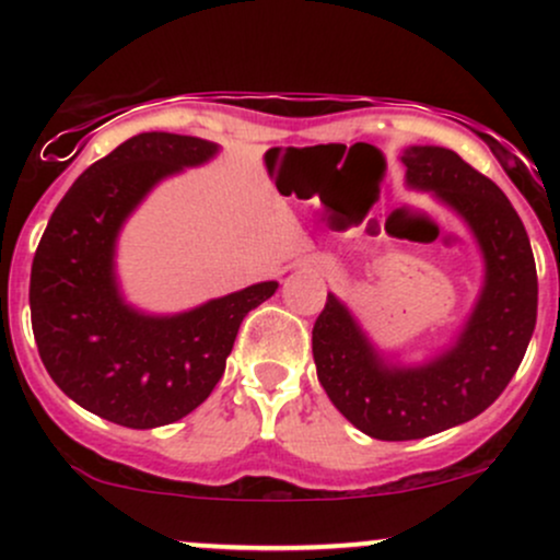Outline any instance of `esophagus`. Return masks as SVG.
<instances>
[{"instance_id":"obj_1","label":"esophagus","mask_w":560,"mask_h":560,"mask_svg":"<svg viewBox=\"0 0 560 560\" xmlns=\"http://www.w3.org/2000/svg\"><path fill=\"white\" fill-rule=\"evenodd\" d=\"M318 271H320V273H329V271H331V266H329V262L320 260V262H318Z\"/></svg>"}]
</instances>
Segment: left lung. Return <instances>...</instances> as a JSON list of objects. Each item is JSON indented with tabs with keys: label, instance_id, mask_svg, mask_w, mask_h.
Listing matches in <instances>:
<instances>
[{
	"label": "left lung",
	"instance_id": "1",
	"mask_svg": "<svg viewBox=\"0 0 560 560\" xmlns=\"http://www.w3.org/2000/svg\"><path fill=\"white\" fill-rule=\"evenodd\" d=\"M400 163L408 189L432 191L466 223L485 279L453 342L421 363L384 355L329 292L313 326L318 382L352 427L384 442L421 440L477 419L516 374L537 324L535 255L500 186L445 147H405Z\"/></svg>",
	"mask_w": 560,
	"mask_h": 560
}]
</instances>
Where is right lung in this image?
<instances>
[{
  "label": "right lung",
  "mask_w": 560,
  "mask_h": 560,
  "mask_svg": "<svg viewBox=\"0 0 560 560\" xmlns=\"http://www.w3.org/2000/svg\"><path fill=\"white\" fill-rule=\"evenodd\" d=\"M215 141L150 131L81 173L49 218L31 266V324L52 382L73 402L128 429L184 419L208 400L236 331L279 289L244 287L191 311L128 305L115 273L124 223L165 178L218 155Z\"/></svg>",
  "instance_id": "add662e5"
}]
</instances>
